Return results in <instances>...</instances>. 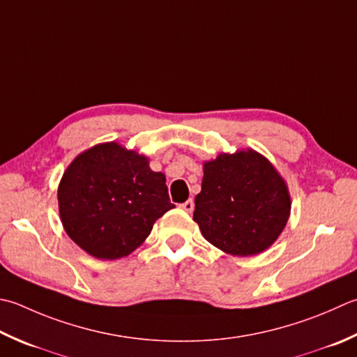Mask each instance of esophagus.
I'll list each match as a JSON object with an SVG mask.
<instances>
[{
    "label": "esophagus",
    "mask_w": 357,
    "mask_h": 357,
    "mask_svg": "<svg viewBox=\"0 0 357 357\" xmlns=\"http://www.w3.org/2000/svg\"><path fill=\"white\" fill-rule=\"evenodd\" d=\"M181 207H183L185 212H188V213H192V212H193V208H195V202H193L192 199H188V201H185V202H184V204H183V206H181Z\"/></svg>",
    "instance_id": "esophagus-1"
}]
</instances>
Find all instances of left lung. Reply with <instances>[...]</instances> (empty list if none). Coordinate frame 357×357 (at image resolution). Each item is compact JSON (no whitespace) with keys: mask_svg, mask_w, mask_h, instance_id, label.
I'll list each match as a JSON object with an SVG mask.
<instances>
[{"mask_svg":"<svg viewBox=\"0 0 357 357\" xmlns=\"http://www.w3.org/2000/svg\"><path fill=\"white\" fill-rule=\"evenodd\" d=\"M202 172L193 212L202 236L234 257L271 248L291 215L288 184L271 160L252 149L220 153Z\"/></svg>","mask_w":357,"mask_h":357,"instance_id":"obj_1","label":"left lung"}]
</instances>
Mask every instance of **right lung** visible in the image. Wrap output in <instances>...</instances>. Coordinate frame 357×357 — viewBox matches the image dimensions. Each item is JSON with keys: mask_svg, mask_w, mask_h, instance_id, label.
<instances>
[{"mask_svg": "<svg viewBox=\"0 0 357 357\" xmlns=\"http://www.w3.org/2000/svg\"><path fill=\"white\" fill-rule=\"evenodd\" d=\"M57 198L69 238L99 260L130 255L174 207L165 174L153 172L149 158L119 142L82 151L63 173Z\"/></svg>", "mask_w": 357, "mask_h": 357, "instance_id": "right-lung-1", "label": "right lung"}]
</instances>
